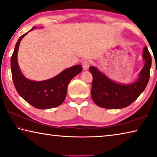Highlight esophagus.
Wrapping results in <instances>:
<instances>
[{"mask_svg":"<svg viewBox=\"0 0 157 157\" xmlns=\"http://www.w3.org/2000/svg\"><path fill=\"white\" fill-rule=\"evenodd\" d=\"M90 65V63L88 60H84L82 63V66H83V70H88L89 69Z\"/></svg>","mask_w":157,"mask_h":157,"instance_id":"esophagus-1","label":"esophagus"}]
</instances>
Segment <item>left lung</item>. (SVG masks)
Instances as JSON below:
<instances>
[{"label":"left lung","mask_w":157,"mask_h":157,"mask_svg":"<svg viewBox=\"0 0 157 157\" xmlns=\"http://www.w3.org/2000/svg\"><path fill=\"white\" fill-rule=\"evenodd\" d=\"M143 58L145 65L138 74L136 81L129 84L113 81L96 67H90V71L93 77L91 96L97 106L104 109H122L129 106L140 96L147 86L150 75L151 57L147 47L143 48Z\"/></svg>","instance_id":"1"}]
</instances>
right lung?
I'll use <instances>...</instances> for the list:
<instances>
[{
  "label": "right lung",
  "instance_id": "add662e5",
  "mask_svg": "<svg viewBox=\"0 0 157 157\" xmlns=\"http://www.w3.org/2000/svg\"><path fill=\"white\" fill-rule=\"evenodd\" d=\"M21 36L15 45L11 58L12 77L19 95L28 104L39 109H49L60 106L65 101L69 82L81 72L82 66L74 65L63 70L53 78L36 81L25 78L19 68L17 60L18 51L21 40L28 33ZM42 28V27H41Z\"/></svg>",
  "mask_w": 157,
  "mask_h": 157
}]
</instances>
